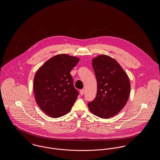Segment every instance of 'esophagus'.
Wrapping results in <instances>:
<instances>
[{"label":"esophagus","mask_w":160,"mask_h":160,"mask_svg":"<svg viewBox=\"0 0 160 160\" xmlns=\"http://www.w3.org/2000/svg\"><path fill=\"white\" fill-rule=\"evenodd\" d=\"M85 93V90L84 89H81L80 91V94L81 95H83V94Z\"/></svg>","instance_id":"esophagus-1"}]
</instances>
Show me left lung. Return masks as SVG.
Returning <instances> with one entry per match:
<instances>
[{
  "label": "left lung",
  "instance_id": "8db88e82",
  "mask_svg": "<svg viewBox=\"0 0 160 160\" xmlns=\"http://www.w3.org/2000/svg\"><path fill=\"white\" fill-rule=\"evenodd\" d=\"M97 82L95 98L88 104L90 111L102 118L117 115L127 103L131 91L128 75L116 60L106 55L92 59Z\"/></svg>",
  "mask_w": 160,
  "mask_h": 160
}]
</instances>
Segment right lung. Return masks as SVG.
Masks as SVG:
<instances>
[{"mask_svg": "<svg viewBox=\"0 0 160 160\" xmlns=\"http://www.w3.org/2000/svg\"><path fill=\"white\" fill-rule=\"evenodd\" d=\"M77 57L58 54L38 69L34 78L35 99L40 108L51 117L70 112L78 95L70 72L79 62Z\"/></svg>", "mask_w": 160, "mask_h": 160, "instance_id": "1", "label": "right lung"}]
</instances>
